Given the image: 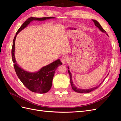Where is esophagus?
Returning a JSON list of instances; mask_svg holds the SVG:
<instances>
[{
	"label": "esophagus",
	"mask_w": 121,
	"mask_h": 121,
	"mask_svg": "<svg viewBox=\"0 0 121 121\" xmlns=\"http://www.w3.org/2000/svg\"><path fill=\"white\" fill-rule=\"evenodd\" d=\"M69 57L67 56H64L61 58V61L63 64H65L69 61Z\"/></svg>",
	"instance_id": "1"
}]
</instances>
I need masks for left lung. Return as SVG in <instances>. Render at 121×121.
<instances>
[{
  "label": "left lung",
  "mask_w": 121,
  "mask_h": 121,
  "mask_svg": "<svg viewBox=\"0 0 121 121\" xmlns=\"http://www.w3.org/2000/svg\"><path fill=\"white\" fill-rule=\"evenodd\" d=\"M93 22H94L95 25L96 26L99 28V30L102 32L104 33H106V31L104 30V29L102 28V27L101 26V25L99 24V23L96 20H92ZM107 35H108V34H107ZM68 69H69V67H68ZM68 72L69 73V78H70V83H71V86H72V89L75 91V92H78V93H89V92H91V91H92L96 89L97 88H98L99 87L101 84L103 83V82L104 81V79L103 80V81H102L99 85L97 86L96 87H93V88H90V89H79V88H77L75 85H74V84L73 83V82L72 81V74L70 72V71H69V69H68Z\"/></svg>",
  "instance_id": "obj_1"
}]
</instances>
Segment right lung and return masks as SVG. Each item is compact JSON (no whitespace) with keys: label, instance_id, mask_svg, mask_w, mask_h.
Returning <instances> with one entry per match:
<instances>
[{"label":"right lung","instance_id":"1","mask_svg":"<svg viewBox=\"0 0 121 121\" xmlns=\"http://www.w3.org/2000/svg\"><path fill=\"white\" fill-rule=\"evenodd\" d=\"M53 17H31L26 21L17 32L14 36L12 49V56L14 68L18 77L24 85L32 92L39 93H45L50 89L52 84V79L56 69L62 63L58 59L53 63L42 68L40 70L35 73H29L24 71L17 63L14 57V46L15 40L17 34L26 27L28 25L33 21H44L50 19Z\"/></svg>","mask_w":121,"mask_h":121}]
</instances>
